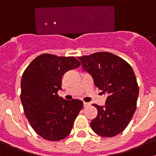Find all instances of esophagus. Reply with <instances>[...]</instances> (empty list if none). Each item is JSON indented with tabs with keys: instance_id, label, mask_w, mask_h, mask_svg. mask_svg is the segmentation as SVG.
I'll return each mask as SVG.
<instances>
[{
	"instance_id": "34e87169",
	"label": "esophagus",
	"mask_w": 156,
	"mask_h": 156,
	"mask_svg": "<svg viewBox=\"0 0 156 156\" xmlns=\"http://www.w3.org/2000/svg\"><path fill=\"white\" fill-rule=\"evenodd\" d=\"M90 105V103H88V102H83V106H84V107H87V106H89Z\"/></svg>"
}]
</instances>
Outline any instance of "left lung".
<instances>
[{
	"instance_id": "1",
	"label": "left lung",
	"mask_w": 156,
	"mask_h": 156,
	"mask_svg": "<svg viewBox=\"0 0 156 156\" xmlns=\"http://www.w3.org/2000/svg\"><path fill=\"white\" fill-rule=\"evenodd\" d=\"M82 68L92 76L101 94L108 97L105 105L93 104L98 115L90 122L95 133L114 137L127 126L137 107L139 87L133 69L125 60L109 52L78 57Z\"/></svg>"
}]
</instances>
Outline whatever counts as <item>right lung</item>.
<instances>
[{"instance_id":"add662e5","label":"right lung","mask_w":156,"mask_h":156,"mask_svg":"<svg viewBox=\"0 0 156 156\" xmlns=\"http://www.w3.org/2000/svg\"><path fill=\"white\" fill-rule=\"evenodd\" d=\"M80 66L74 57L43 54L23 73L20 98L24 113L32 128L44 139L58 141L71 132L83 101L65 100L58 91L62 90L63 75Z\"/></svg>"}]
</instances>
